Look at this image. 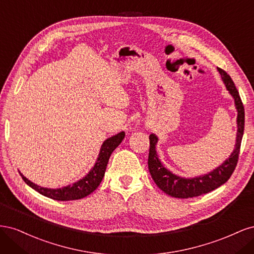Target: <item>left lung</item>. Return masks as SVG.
<instances>
[{
	"label": "left lung",
	"instance_id": "left-lung-1",
	"mask_svg": "<svg viewBox=\"0 0 254 254\" xmlns=\"http://www.w3.org/2000/svg\"><path fill=\"white\" fill-rule=\"evenodd\" d=\"M224 80L226 88L234 98L235 107L237 110V134L236 144L233 152L224 163L209 174H205L195 178H182V177L173 174L165 168L157 155L156 145L158 137L156 134L149 135V155H148V170L151 175V178L156 182L159 189L162 190L164 193L176 198H191L197 197L202 194L219 188L226 183L231 175L233 174L237 165L238 155L241 150V143L244 134L245 127V109L242 103L240 93L235 87L232 78L222 68H218Z\"/></svg>",
	"mask_w": 254,
	"mask_h": 254
}]
</instances>
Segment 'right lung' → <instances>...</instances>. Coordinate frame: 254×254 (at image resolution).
Listing matches in <instances>:
<instances>
[{
  "label": "right lung",
  "instance_id": "add662e5",
  "mask_svg": "<svg viewBox=\"0 0 254 254\" xmlns=\"http://www.w3.org/2000/svg\"><path fill=\"white\" fill-rule=\"evenodd\" d=\"M124 137H125V132L122 131L118 134L109 137V139H107L102 145L101 151H99L98 158L96 160V163L94 164L93 168H92V170L87 174V176H84L83 178L80 179L79 181L73 183L72 186H66L61 189H47V188L37 186V184L29 181L21 173L20 175L27 186L37 190L38 193H40L41 195L52 198L54 200L67 201V200L81 199L83 197L90 195L92 191H94L97 189L99 183L102 182L104 178L106 167H107V164H108L111 153L121 144V142L123 141Z\"/></svg>",
  "mask_w": 254,
  "mask_h": 254
}]
</instances>
